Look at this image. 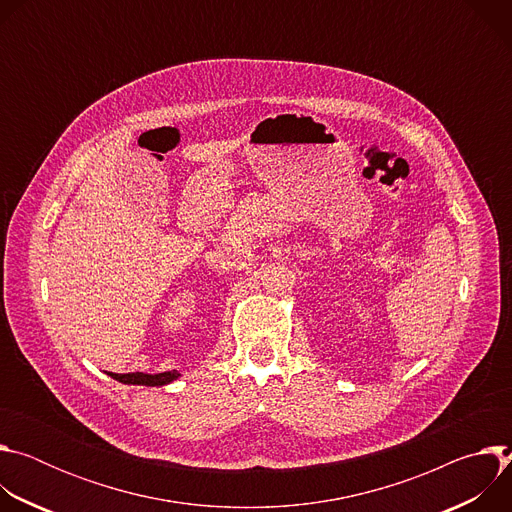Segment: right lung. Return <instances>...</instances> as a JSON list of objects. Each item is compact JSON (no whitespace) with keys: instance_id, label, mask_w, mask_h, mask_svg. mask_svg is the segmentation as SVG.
<instances>
[{"instance_id":"obj_1","label":"right lung","mask_w":512,"mask_h":512,"mask_svg":"<svg viewBox=\"0 0 512 512\" xmlns=\"http://www.w3.org/2000/svg\"><path fill=\"white\" fill-rule=\"evenodd\" d=\"M109 375L119 383L145 385V387H162V385H168V383H172L180 377L178 371H166V373H158V375H145V373H127V375L109 373Z\"/></svg>"}]
</instances>
